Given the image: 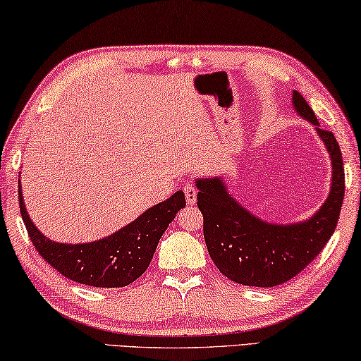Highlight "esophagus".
<instances>
[{"mask_svg":"<svg viewBox=\"0 0 361 361\" xmlns=\"http://www.w3.org/2000/svg\"><path fill=\"white\" fill-rule=\"evenodd\" d=\"M184 193H185V200L188 204L197 203V188H195L193 184L184 185Z\"/></svg>","mask_w":361,"mask_h":361,"instance_id":"34e87169","label":"esophagus"}]
</instances>
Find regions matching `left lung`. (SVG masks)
I'll return each mask as SVG.
<instances>
[{"label":"left lung","instance_id":"obj_1","mask_svg":"<svg viewBox=\"0 0 361 361\" xmlns=\"http://www.w3.org/2000/svg\"><path fill=\"white\" fill-rule=\"evenodd\" d=\"M292 99L300 116L315 126L331 157V190L315 216L292 225L268 224L236 203L220 177L197 179L207 252L220 273L243 286L276 287L290 281L320 254L338 225L345 188L339 144L331 131L320 128L300 92L293 90Z\"/></svg>","mask_w":361,"mask_h":361}]
</instances>
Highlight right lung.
<instances>
[{
    "label": "right lung",
    "mask_w": 361,
    "mask_h": 361,
    "mask_svg": "<svg viewBox=\"0 0 361 361\" xmlns=\"http://www.w3.org/2000/svg\"><path fill=\"white\" fill-rule=\"evenodd\" d=\"M18 203L31 243L50 267L69 281L84 286L116 288L128 286L145 273L161 235L176 214L185 207V197L182 190L176 192L125 228L87 244H61L44 236L25 209L20 185Z\"/></svg>",
    "instance_id": "right-lung-1"
}]
</instances>
